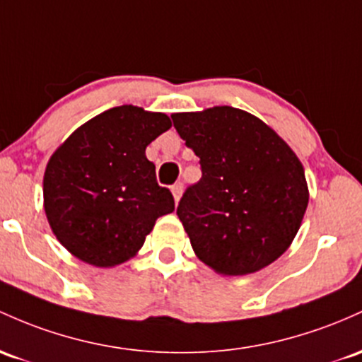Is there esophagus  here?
<instances>
[{
    "label": "esophagus",
    "instance_id": "34e87169",
    "mask_svg": "<svg viewBox=\"0 0 362 362\" xmlns=\"http://www.w3.org/2000/svg\"><path fill=\"white\" fill-rule=\"evenodd\" d=\"M182 192H184V185H182V184H175L173 187H172V194H173V199H175V202L180 201Z\"/></svg>",
    "mask_w": 362,
    "mask_h": 362
}]
</instances>
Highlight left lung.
I'll list each match as a JSON object with an SVG mask.
<instances>
[{"label":"left lung","mask_w":362,"mask_h":362,"mask_svg":"<svg viewBox=\"0 0 362 362\" xmlns=\"http://www.w3.org/2000/svg\"><path fill=\"white\" fill-rule=\"evenodd\" d=\"M172 120L201 160V180L177 208L196 256L226 276L276 261L309 202L297 154L263 120L232 106L173 113Z\"/></svg>","instance_id":"left-lung-1"}]
</instances>
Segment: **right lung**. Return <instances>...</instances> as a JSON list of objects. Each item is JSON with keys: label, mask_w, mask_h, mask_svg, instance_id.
<instances>
[{"label": "right lung", "mask_w": 362, "mask_h": 362, "mask_svg": "<svg viewBox=\"0 0 362 362\" xmlns=\"http://www.w3.org/2000/svg\"><path fill=\"white\" fill-rule=\"evenodd\" d=\"M172 127L165 113L123 105L78 127L51 154L42 180L45 213L77 259L113 268L132 259L175 201L156 182L146 148Z\"/></svg>", "instance_id": "1"}]
</instances>
